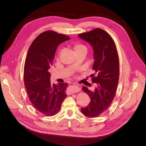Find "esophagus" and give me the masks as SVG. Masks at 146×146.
I'll list each match as a JSON object with an SVG mask.
<instances>
[{
	"mask_svg": "<svg viewBox=\"0 0 146 146\" xmlns=\"http://www.w3.org/2000/svg\"><path fill=\"white\" fill-rule=\"evenodd\" d=\"M80 91V88L78 85H73L70 86L69 93L70 94H75V93L79 92Z\"/></svg>",
	"mask_w": 146,
	"mask_h": 146,
	"instance_id": "34e87169",
	"label": "esophagus"
}]
</instances>
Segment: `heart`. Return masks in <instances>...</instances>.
<instances>
[{
  "mask_svg": "<svg viewBox=\"0 0 146 146\" xmlns=\"http://www.w3.org/2000/svg\"><path fill=\"white\" fill-rule=\"evenodd\" d=\"M73 49L75 53H78V52L82 51H86L87 50L86 46L82 44H80V43H76L73 46Z\"/></svg>",
  "mask_w": 146,
  "mask_h": 146,
  "instance_id": "obj_1",
  "label": "heart"
}]
</instances>
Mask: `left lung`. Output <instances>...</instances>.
Instances as JSON below:
<instances>
[{
	"mask_svg": "<svg viewBox=\"0 0 146 146\" xmlns=\"http://www.w3.org/2000/svg\"><path fill=\"white\" fill-rule=\"evenodd\" d=\"M78 36L88 42L94 51L93 70L95 74L91 76L97 85L94 91L83 86V91L91 101L81 111L86 117L94 118L107 109L115 95L119 77V56L113 39L103 29L97 28Z\"/></svg>",
	"mask_w": 146,
	"mask_h": 146,
	"instance_id": "1",
	"label": "left lung"
}]
</instances>
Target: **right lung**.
I'll return each mask as SVG.
<instances>
[{
    "instance_id": "obj_1",
    "label": "right lung",
    "mask_w": 146,
    "mask_h": 146,
    "mask_svg": "<svg viewBox=\"0 0 146 146\" xmlns=\"http://www.w3.org/2000/svg\"><path fill=\"white\" fill-rule=\"evenodd\" d=\"M70 37L47 31L37 37L30 46L24 64V85L33 107L39 112L52 116L60 110L66 97V83L52 84L51 68L58 46Z\"/></svg>"
}]
</instances>
